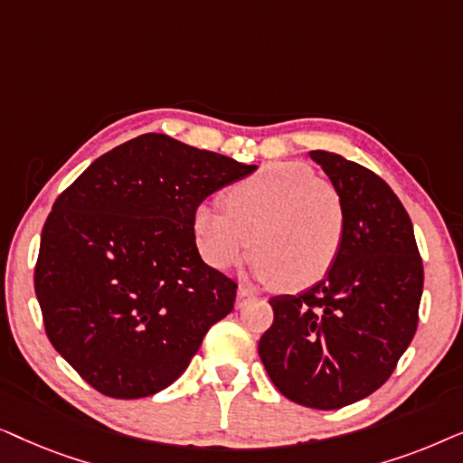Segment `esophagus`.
Returning a JSON list of instances; mask_svg holds the SVG:
<instances>
[{
	"instance_id": "esophagus-1",
	"label": "esophagus",
	"mask_w": 463,
	"mask_h": 463,
	"mask_svg": "<svg viewBox=\"0 0 463 463\" xmlns=\"http://www.w3.org/2000/svg\"><path fill=\"white\" fill-rule=\"evenodd\" d=\"M249 297H252V293L250 290H246V288H238V295H236V306L238 307H242V303L249 299Z\"/></svg>"
}]
</instances>
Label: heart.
<instances>
[{
	"mask_svg": "<svg viewBox=\"0 0 463 463\" xmlns=\"http://www.w3.org/2000/svg\"><path fill=\"white\" fill-rule=\"evenodd\" d=\"M225 206L206 202L194 213L195 242L217 269L252 249L257 280L299 290L320 282L344 249V202L301 162H274L244 176L227 189Z\"/></svg>",
	"mask_w": 463,
	"mask_h": 463,
	"instance_id": "1",
	"label": "heart"
}]
</instances>
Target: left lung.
I'll return each instance as SVG.
<instances>
[{
  "mask_svg": "<svg viewBox=\"0 0 463 463\" xmlns=\"http://www.w3.org/2000/svg\"><path fill=\"white\" fill-rule=\"evenodd\" d=\"M337 189L345 240L333 269L299 295L271 297L259 356L280 394L333 411L388 382L417 331L423 265L413 223L382 176L309 151Z\"/></svg>",
  "mask_w": 463,
  "mask_h": 463,
  "instance_id": "left-lung-1",
  "label": "left lung"
}]
</instances>
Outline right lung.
<instances>
[{
	"label": "right lung",
	"instance_id": "add662e5",
	"mask_svg": "<svg viewBox=\"0 0 463 463\" xmlns=\"http://www.w3.org/2000/svg\"><path fill=\"white\" fill-rule=\"evenodd\" d=\"M257 170L166 135L94 160L42 230L35 295L54 350L100 394L145 398L176 382L238 284L202 261L194 213Z\"/></svg>",
	"mask_w": 463,
	"mask_h": 463
}]
</instances>
